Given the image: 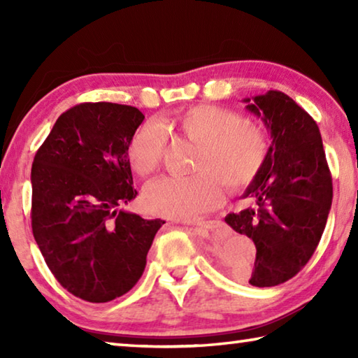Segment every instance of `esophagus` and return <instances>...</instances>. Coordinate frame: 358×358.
<instances>
[{"label": "esophagus", "instance_id": "34e87169", "mask_svg": "<svg viewBox=\"0 0 358 358\" xmlns=\"http://www.w3.org/2000/svg\"><path fill=\"white\" fill-rule=\"evenodd\" d=\"M192 226L201 227V229H213V227H216V221H197V222H194Z\"/></svg>", "mask_w": 358, "mask_h": 358}]
</instances>
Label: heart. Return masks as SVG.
<instances>
[{"label": "heart", "instance_id": "b5f03b06", "mask_svg": "<svg viewBox=\"0 0 358 358\" xmlns=\"http://www.w3.org/2000/svg\"><path fill=\"white\" fill-rule=\"evenodd\" d=\"M164 128L180 132L197 145L189 177H161L147 186L145 201L155 213L187 220L215 208L220 202V183L229 191L251 183L264 166L268 142L256 124L245 123L238 112L217 106H196L162 121ZM166 147V132L156 123L143 124L132 136L128 156L132 169L148 175L159 164Z\"/></svg>", "mask_w": 358, "mask_h": 358}]
</instances>
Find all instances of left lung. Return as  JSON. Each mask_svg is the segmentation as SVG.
<instances>
[{"label":"left lung","instance_id":"obj_1","mask_svg":"<svg viewBox=\"0 0 358 358\" xmlns=\"http://www.w3.org/2000/svg\"><path fill=\"white\" fill-rule=\"evenodd\" d=\"M243 101L271 143L243 194L251 207L224 220L256 245L251 286L271 287L294 278L316 251L331 207V175L316 121L292 98L270 90Z\"/></svg>","mask_w":358,"mask_h":358}]
</instances>
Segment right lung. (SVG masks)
Wrapping results in <instances>:
<instances>
[{"mask_svg": "<svg viewBox=\"0 0 358 358\" xmlns=\"http://www.w3.org/2000/svg\"><path fill=\"white\" fill-rule=\"evenodd\" d=\"M136 107L83 102L59 115L31 167V227L57 281L106 303L136 286L162 220L120 210L136 199L128 147Z\"/></svg>", "mask_w": 358, "mask_h": 358, "instance_id": "right-lung-1", "label": "right lung"}]
</instances>
